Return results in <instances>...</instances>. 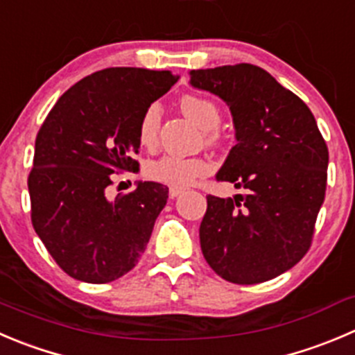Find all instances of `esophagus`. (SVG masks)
Listing matches in <instances>:
<instances>
[{
    "label": "esophagus",
    "mask_w": 355,
    "mask_h": 355,
    "mask_svg": "<svg viewBox=\"0 0 355 355\" xmlns=\"http://www.w3.org/2000/svg\"><path fill=\"white\" fill-rule=\"evenodd\" d=\"M184 192V189L180 187H170V191H168V194H170V198H178V196Z\"/></svg>",
    "instance_id": "34e87169"
}]
</instances>
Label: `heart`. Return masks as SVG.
Segmentation results:
<instances>
[{
	"instance_id": "b5f03b06",
	"label": "heart",
	"mask_w": 355,
	"mask_h": 355,
	"mask_svg": "<svg viewBox=\"0 0 355 355\" xmlns=\"http://www.w3.org/2000/svg\"><path fill=\"white\" fill-rule=\"evenodd\" d=\"M180 109L202 130L216 128L220 123V111L211 101L196 95H185L180 98ZM161 109L157 104L146 107L139 119V142L146 147H153L157 142L159 133ZM213 164L205 157H187L180 154H163L149 159L144 166V173L149 180L170 185V187H187L199 177H205L211 171Z\"/></svg>"
}]
</instances>
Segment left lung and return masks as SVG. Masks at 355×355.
Here are the masks:
<instances>
[{"mask_svg": "<svg viewBox=\"0 0 355 355\" xmlns=\"http://www.w3.org/2000/svg\"><path fill=\"white\" fill-rule=\"evenodd\" d=\"M191 85L230 109L236 146L216 173L246 194L206 196L199 227L208 265L234 284H257L290 270L311 248L326 194L328 147L314 114L261 67L191 71Z\"/></svg>", "mask_w": 355, "mask_h": 355, "instance_id": "1", "label": "left lung"}]
</instances>
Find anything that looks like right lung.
Segmentation results:
<instances>
[{
    "mask_svg": "<svg viewBox=\"0 0 355 355\" xmlns=\"http://www.w3.org/2000/svg\"><path fill=\"white\" fill-rule=\"evenodd\" d=\"M178 76L109 67L86 76L57 101L36 137L29 173L31 220L58 267L78 281L104 284L139 261L168 187L137 182L107 198L112 173L135 171L139 119Z\"/></svg>",
    "mask_w": 355,
    "mask_h": 355,
    "instance_id": "add662e5",
    "label": "right lung"
}]
</instances>
